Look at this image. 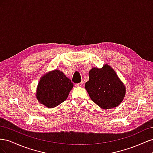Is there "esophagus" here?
<instances>
[{"label":"esophagus","mask_w":153,"mask_h":153,"mask_svg":"<svg viewBox=\"0 0 153 153\" xmlns=\"http://www.w3.org/2000/svg\"><path fill=\"white\" fill-rule=\"evenodd\" d=\"M82 84H83L82 82H80V83H78V84H76V85L77 87H82Z\"/></svg>","instance_id":"34e87169"}]
</instances>
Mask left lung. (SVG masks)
<instances>
[{
    "label": "left lung",
    "mask_w": 153,
    "mask_h": 153,
    "mask_svg": "<svg viewBox=\"0 0 153 153\" xmlns=\"http://www.w3.org/2000/svg\"><path fill=\"white\" fill-rule=\"evenodd\" d=\"M89 76L85 88L92 101L101 108L111 109L121 103L126 87L112 67L105 64L101 68H92Z\"/></svg>",
    "instance_id": "8db88e82"
}]
</instances>
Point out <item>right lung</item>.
<instances>
[{
	"label": "right lung",
	"instance_id": "right-lung-1",
	"mask_svg": "<svg viewBox=\"0 0 153 153\" xmlns=\"http://www.w3.org/2000/svg\"><path fill=\"white\" fill-rule=\"evenodd\" d=\"M73 84L62 71H50L41 77L36 89V98L39 102L52 108L65 101Z\"/></svg>",
	"mask_w": 153,
	"mask_h": 153
}]
</instances>
